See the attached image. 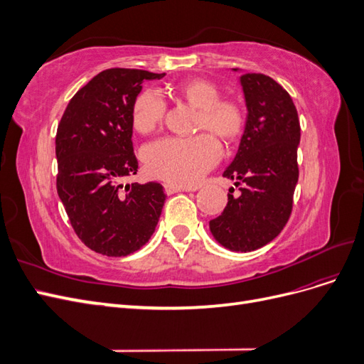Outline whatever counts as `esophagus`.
Masks as SVG:
<instances>
[{
	"label": "esophagus",
	"mask_w": 364,
	"mask_h": 364,
	"mask_svg": "<svg viewBox=\"0 0 364 364\" xmlns=\"http://www.w3.org/2000/svg\"><path fill=\"white\" fill-rule=\"evenodd\" d=\"M164 190L168 196L174 194V193H179V191H188V188H183V186L174 185V183H164Z\"/></svg>",
	"instance_id": "1"
}]
</instances>
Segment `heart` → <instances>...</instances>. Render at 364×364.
<instances>
[{
    "label": "heart",
    "mask_w": 364,
    "mask_h": 364,
    "mask_svg": "<svg viewBox=\"0 0 364 364\" xmlns=\"http://www.w3.org/2000/svg\"><path fill=\"white\" fill-rule=\"evenodd\" d=\"M170 94L199 109L197 130L213 132L225 141H234L246 126L245 107L234 98H220L218 87L205 79H193L170 87ZM165 100L156 90L142 91L132 109V124L139 134H150L164 119ZM208 132L190 138L165 136L144 150L149 173L174 185H194L222 156V146Z\"/></svg>",
    "instance_id": "obj_1"
}]
</instances>
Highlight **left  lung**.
<instances>
[{"label": "left lung", "mask_w": 364, "mask_h": 364, "mask_svg": "<svg viewBox=\"0 0 364 364\" xmlns=\"http://www.w3.org/2000/svg\"><path fill=\"white\" fill-rule=\"evenodd\" d=\"M240 83L247 118L237 155L223 176L241 186V194L234 197L229 190L226 208L209 229L223 247L252 252L277 238L290 218L299 179L301 124L290 94L272 77L247 73Z\"/></svg>", "instance_id": "8db88e82"}]
</instances>
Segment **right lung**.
I'll use <instances>...</instances> for the list:
<instances>
[{
    "label": "right lung",
    "mask_w": 364,
    "mask_h": 364,
    "mask_svg": "<svg viewBox=\"0 0 364 364\" xmlns=\"http://www.w3.org/2000/svg\"><path fill=\"white\" fill-rule=\"evenodd\" d=\"M165 74L111 68L75 92L56 134L58 194L74 232L106 257L139 250L155 232L165 202L156 182L132 183L136 174L132 109L144 80Z\"/></svg>",
    "instance_id": "1"
}]
</instances>
